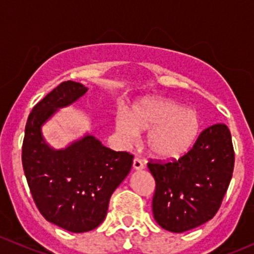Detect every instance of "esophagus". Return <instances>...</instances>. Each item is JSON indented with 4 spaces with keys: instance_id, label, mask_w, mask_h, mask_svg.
Listing matches in <instances>:
<instances>
[{
    "instance_id": "obj_1",
    "label": "esophagus",
    "mask_w": 254,
    "mask_h": 254,
    "mask_svg": "<svg viewBox=\"0 0 254 254\" xmlns=\"http://www.w3.org/2000/svg\"><path fill=\"white\" fill-rule=\"evenodd\" d=\"M132 168H134L135 170H141L144 169V163L141 162L139 158H135L134 160H132Z\"/></svg>"
}]
</instances>
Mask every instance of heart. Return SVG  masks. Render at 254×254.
I'll return each instance as SVG.
<instances>
[{"label": "heart", "instance_id": "1", "mask_svg": "<svg viewBox=\"0 0 254 254\" xmlns=\"http://www.w3.org/2000/svg\"><path fill=\"white\" fill-rule=\"evenodd\" d=\"M116 131L127 143L138 140L139 132L148 131L146 148L153 158L174 160L187 153L198 136L200 123L193 110L165 98L140 101L130 111L119 113Z\"/></svg>", "mask_w": 254, "mask_h": 254}]
</instances>
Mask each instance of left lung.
I'll use <instances>...</instances> for the list:
<instances>
[{"mask_svg":"<svg viewBox=\"0 0 254 254\" xmlns=\"http://www.w3.org/2000/svg\"><path fill=\"white\" fill-rule=\"evenodd\" d=\"M155 179L153 215L174 233L193 229L212 219L227 193L234 168L231 131L214 124L199 134L193 148L170 162L148 163Z\"/></svg>","mask_w":254,"mask_h":254,"instance_id":"left-lung-1","label":"left lung"}]
</instances>
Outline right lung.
Listing matches in <instances>:
<instances>
[{
    "label": "right lung",
    "mask_w": 254,
    "mask_h": 254,
    "mask_svg": "<svg viewBox=\"0 0 254 254\" xmlns=\"http://www.w3.org/2000/svg\"><path fill=\"white\" fill-rule=\"evenodd\" d=\"M86 91L80 82L64 81L49 92L28 115L22 144L23 172L37 209L45 219L72 233L103 223L111 194L129 174L134 158L106 148L92 135L61 150L47 145L42 124Z\"/></svg>",
    "instance_id": "1"
}]
</instances>
